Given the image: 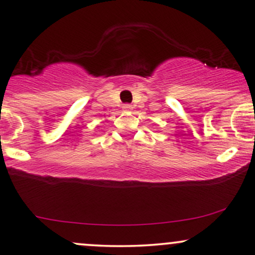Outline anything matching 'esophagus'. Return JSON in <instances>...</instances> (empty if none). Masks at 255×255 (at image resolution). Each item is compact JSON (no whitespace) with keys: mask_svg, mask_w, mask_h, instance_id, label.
Instances as JSON below:
<instances>
[{"mask_svg":"<svg viewBox=\"0 0 255 255\" xmlns=\"http://www.w3.org/2000/svg\"><path fill=\"white\" fill-rule=\"evenodd\" d=\"M125 110H130L133 107H131V104H124V107H122Z\"/></svg>","mask_w":255,"mask_h":255,"instance_id":"1","label":"esophagus"}]
</instances>
